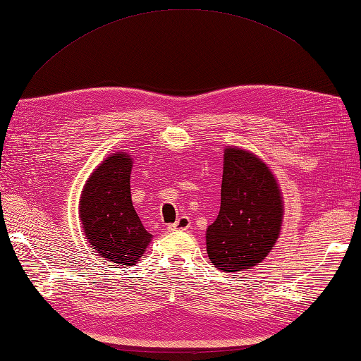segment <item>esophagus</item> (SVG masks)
I'll return each instance as SVG.
<instances>
[{"instance_id": "1", "label": "esophagus", "mask_w": 361, "mask_h": 361, "mask_svg": "<svg viewBox=\"0 0 361 361\" xmlns=\"http://www.w3.org/2000/svg\"><path fill=\"white\" fill-rule=\"evenodd\" d=\"M190 228V219L188 216H181L176 219L175 224L167 225L169 231H188Z\"/></svg>"}]
</instances>
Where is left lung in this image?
I'll list each match as a JSON object with an SVG mask.
<instances>
[{"label":"left lung","mask_w":361,"mask_h":361,"mask_svg":"<svg viewBox=\"0 0 361 361\" xmlns=\"http://www.w3.org/2000/svg\"><path fill=\"white\" fill-rule=\"evenodd\" d=\"M220 212L206 231L212 265L225 273L262 262L278 240L283 206L274 175L252 153L228 147L224 155Z\"/></svg>","instance_id":"1"}]
</instances>
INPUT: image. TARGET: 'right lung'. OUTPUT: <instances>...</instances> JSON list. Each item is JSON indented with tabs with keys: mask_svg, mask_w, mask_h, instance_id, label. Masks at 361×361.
<instances>
[{
	"mask_svg": "<svg viewBox=\"0 0 361 361\" xmlns=\"http://www.w3.org/2000/svg\"><path fill=\"white\" fill-rule=\"evenodd\" d=\"M133 161L127 153L106 158L91 173L80 197V220L87 239L104 260L135 265L152 235L133 208L130 173Z\"/></svg>",
	"mask_w": 361,
	"mask_h": 361,
	"instance_id": "obj_1",
	"label": "right lung"
}]
</instances>
